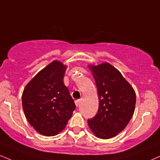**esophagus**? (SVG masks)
Listing matches in <instances>:
<instances>
[{"label":"esophagus","instance_id":"1","mask_svg":"<svg viewBox=\"0 0 160 160\" xmlns=\"http://www.w3.org/2000/svg\"><path fill=\"white\" fill-rule=\"evenodd\" d=\"M75 104H76L77 107H78L79 104H80V100H77V101H75Z\"/></svg>","mask_w":160,"mask_h":160}]
</instances>
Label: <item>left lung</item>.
Returning <instances> with one entry per match:
<instances>
[{
	"label": "left lung",
	"mask_w": 160,
	"mask_h": 160,
	"mask_svg": "<svg viewBox=\"0 0 160 160\" xmlns=\"http://www.w3.org/2000/svg\"><path fill=\"white\" fill-rule=\"evenodd\" d=\"M88 68L95 80L99 107L88 124L96 137L108 139L128 124L135 110L136 93L121 72L109 63L89 65Z\"/></svg>",
	"instance_id": "8db88e82"
}]
</instances>
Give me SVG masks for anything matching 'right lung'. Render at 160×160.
<instances>
[{
	"instance_id": "right-lung-1",
	"label": "right lung",
	"mask_w": 160,
	"mask_h": 160,
	"mask_svg": "<svg viewBox=\"0 0 160 160\" xmlns=\"http://www.w3.org/2000/svg\"><path fill=\"white\" fill-rule=\"evenodd\" d=\"M67 66L54 60L40 71L25 86L22 107L30 124L46 136L65 128L76 106L63 78Z\"/></svg>"
}]
</instances>
